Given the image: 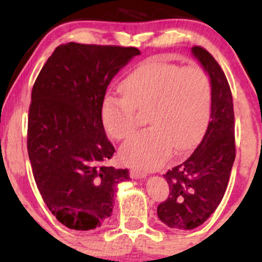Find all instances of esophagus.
Listing matches in <instances>:
<instances>
[{
  "label": "esophagus",
  "mask_w": 262,
  "mask_h": 262,
  "mask_svg": "<svg viewBox=\"0 0 262 262\" xmlns=\"http://www.w3.org/2000/svg\"><path fill=\"white\" fill-rule=\"evenodd\" d=\"M129 175H130L132 179H143V177L146 176V172L145 171H141V170H137V169H132L130 172H129Z\"/></svg>",
  "instance_id": "1"
}]
</instances>
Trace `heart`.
I'll return each instance as SVG.
<instances>
[{
	"label": "heart",
	"mask_w": 262,
	"mask_h": 262,
	"mask_svg": "<svg viewBox=\"0 0 262 262\" xmlns=\"http://www.w3.org/2000/svg\"><path fill=\"white\" fill-rule=\"evenodd\" d=\"M123 96L110 95L102 103L106 132L122 140L135 130V111H148L150 127L121 148L129 166L154 170L172 154L197 145L209 122L212 82L201 66H182L151 60L123 81Z\"/></svg>",
	"instance_id": "heart-1"
}]
</instances>
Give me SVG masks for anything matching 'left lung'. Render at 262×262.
I'll list each match as a JSON object with an SVG mask.
<instances>
[{"mask_svg":"<svg viewBox=\"0 0 262 262\" xmlns=\"http://www.w3.org/2000/svg\"><path fill=\"white\" fill-rule=\"evenodd\" d=\"M192 54L212 82L210 122L189 158L165 173L170 193L158 206V217L173 229L191 230L214 213L223 198L235 160L233 96L222 68L202 47Z\"/></svg>","mask_w":262,"mask_h":262,"instance_id":"8db88e82","label":"left lung"}]
</instances>
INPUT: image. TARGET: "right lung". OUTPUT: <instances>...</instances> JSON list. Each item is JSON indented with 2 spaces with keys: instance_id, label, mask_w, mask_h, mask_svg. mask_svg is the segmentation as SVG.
I'll return each instance as SVG.
<instances>
[{
  "instance_id": "obj_1",
  "label": "right lung",
  "mask_w": 262,
  "mask_h": 262,
  "mask_svg": "<svg viewBox=\"0 0 262 262\" xmlns=\"http://www.w3.org/2000/svg\"><path fill=\"white\" fill-rule=\"evenodd\" d=\"M140 52L133 47L66 43L54 50L32 90L27 149L50 212L65 227L90 230L111 217L127 169L104 165L114 154L102 103L117 73Z\"/></svg>"
}]
</instances>
